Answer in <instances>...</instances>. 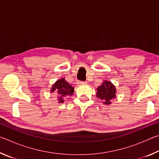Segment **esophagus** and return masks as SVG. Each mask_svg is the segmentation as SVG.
<instances>
[{"mask_svg":"<svg viewBox=\"0 0 159 159\" xmlns=\"http://www.w3.org/2000/svg\"><path fill=\"white\" fill-rule=\"evenodd\" d=\"M78 83H79V85H85V84H86V83H87V82H85V81H79V82H78Z\"/></svg>","mask_w":159,"mask_h":159,"instance_id":"1","label":"esophagus"}]
</instances>
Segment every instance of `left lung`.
I'll return each mask as SVG.
<instances>
[{"instance_id": "left-lung-1", "label": "left lung", "mask_w": 159, "mask_h": 159, "mask_svg": "<svg viewBox=\"0 0 159 159\" xmlns=\"http://www.w3.org/2000/svg\"><path fill=\"white\" fill-rule=\"evenodd\" d=\"M97 90L96 97L103 100V104L107 105L111 104V99L116 98V87L110 81L104 80L102 84L97 88Z\"/></svg>"}]
</instances>
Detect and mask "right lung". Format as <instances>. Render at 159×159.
Wrapping results in <instances>:
<instances>
[{
    "instance_id": "obj_1",
    "label": "right lung",
    "mask_w": 159,
    "mask_h": 159,
    "mask_svg": "<svg viewBox=\"0 0 159 159\" xmlns=\"http://www.w3.org/2000/svg\"><path fill=\"white\" fill-rule=\"evenodd\" d=\"M50 92L57 94L58 97V103H63L64 97L71 96L73 95L74 88L65 80V79H61L57 80L52 85Z\"/></svg>"
}]
</instances>
